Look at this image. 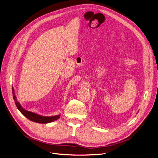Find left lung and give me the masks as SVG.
I'll return each instance as SVG.
<instances>
[{
  "instance_id": "left-lung-1",
  "label": "left lung",
  "mask_w": 158,
  "mask_h": 158,
  "mask_svg": "<svg viewBox=\"0 0 158 158\" xmlns=\"http://www.w3.org/2000/svg\"><path fill=\"white\" fill-rule=\"evenodd\" d=\"M138 112H139V111H138Z\"/></svg>"
}]
</instances>
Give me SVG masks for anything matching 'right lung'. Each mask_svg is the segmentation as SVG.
<instances>
[{
	"mask_svg": "<svg viewBox=\"0 0 158 158\" xmlns=\"http://www.w3.org/2000/svg\"><path fill=\"white\" fill-rule=\"evenodd\" d=\"M12 92H13V99L15 102V104L17 108L25 117H26L28 119L31 120V121L35 122L37 123H40V124H47V123L53 122L55 120H56L60 118V114H59L57 115H53V116H43L38 114H36L35 112H30V111L25 110L24 108H23V106H22V105L19 103V101H18L17 98L15 95V90L13 87H12Z\"/></svg>",
	"mask_w": 158,
	"mask_h": 158,
	"instance_id": "obj_1",
	"label": "right lung"
}]
</instances>
